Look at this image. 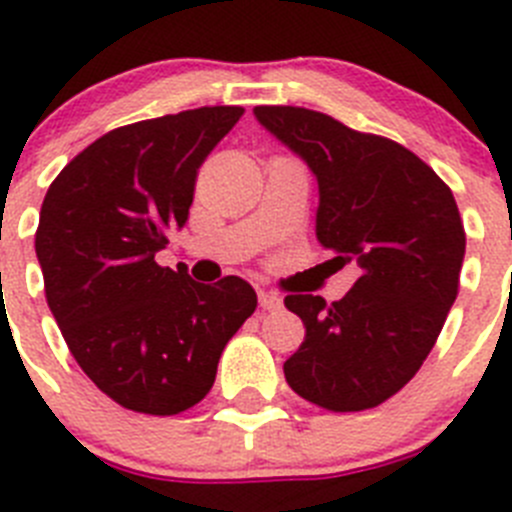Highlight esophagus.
<instances>
[{"instance_id":"34e87169","label":"esophagus","mask_w":512,"mask_h":512,"mask_svg":"<svg viewBox=\"0 0 512 512\" xmlns=\"http://www.w3.org/2000/svg\"><path fill=\"white\" fill-rule=\"evenodd\" d=\"M260 306L265 308V311H278V308L283 306V298H280L278 293H273V290H260Z\"/></svg>"}]
</instances>
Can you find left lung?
Wrapping results in <instances>:
<instances>
[{
  "label": "left lung",
  "instance_id": "obj_1",
  "mask_svg": "<svg viewBox=\"0 0 512 512\" xmlns=\"http://www.w3.org/2000/svg\"><path fill=\"white\" fill-rule=\"evenodd\" d=\"M257 122L319 181L316 237L359 278L342 301L285 296L306 339L285 380L334 413L367 411L421 370L459 293L464 224L451 188L416 153L303 107H255Z\"/></svg>",
  "mask_w": 512,
  "mask_h": 512
}]
</instances>
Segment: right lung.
I'll return each mask as SVG.
<instances>
[{"mask_svg":"<svg viewBox=\"0 0 512 512\" xmlns=\"http://www.w3.org/2000/svg\"><path fill=\"white\" fill-rule=\"evenodd\" d=\"M242 107L127 124L76 155L45 193L35 252L78 367L127 411L176 416L206 398L227 342L252 316L247 280H191L155 262L181 229L206 155Z\"/></svg>","mask_w":512,"mask_h":512,"instance_id":"add662e5","label":"right lung"}]
</instances>
